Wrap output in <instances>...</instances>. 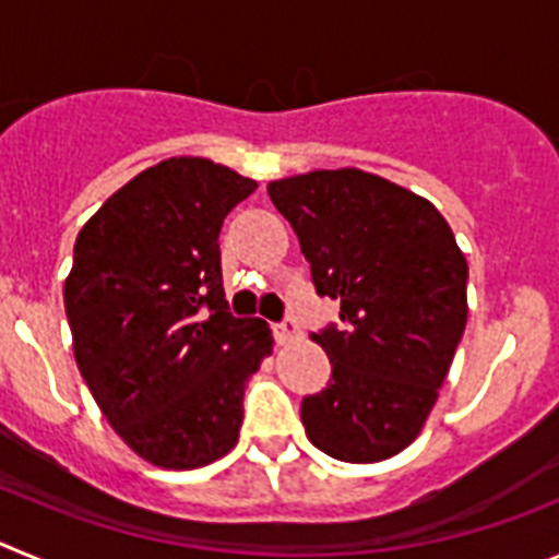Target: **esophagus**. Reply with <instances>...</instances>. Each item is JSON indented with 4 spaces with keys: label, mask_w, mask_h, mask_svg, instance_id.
Instances as JSON below:
<instances>
[{
    "label": "esophagus",
    "mask_w": 559,
    "mask_h": 559,
    "mask_svg": "<svg viewBox=\"0 0 559 559\" xmlns=\"http://www.w3.org/2000/svg\"><path fill=\"white\" fill-rule=\"evenodd\" d=\"M274 338L280 341V344H288V341L299 338V324H296V319H283L280 324H274Z\"/></svg>",
    "instance_id": "esophagus-1"
}]
</instances>
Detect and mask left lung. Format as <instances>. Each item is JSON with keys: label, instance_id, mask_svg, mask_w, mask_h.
<instances>
[{"label": "left lung", "instance_id": "left-lung-1", "mask_svg": "<svg viewBox=\"0 0 559 559\" xmlns=\"http://www.w3.org/2000/svg\"><path fill=\"white\" fill-rule=\"evenodd\" d=\"M316 294L338 324L310 338L333 364L302 400V426L341 462H383L423 431L467 324V260L431 201L374 173L341 167L271 181Z\"/></svg>", "mask_w": 559, "mask_h": 559}]
</instances>
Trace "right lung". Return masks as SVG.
Segmentation results:
<instances>
[{
    "instance_id": "right-lung-1",
    "label": "right lung",
    "mask_w": 559,
    "mask_h": 559,
    "mask_svg": "<svg viewBox=\"0 0 559 559\" xmlns=\"http://www.w3.org/2000/svg\"><path fill=\"white\" fill-rule=\"evenodd\" d=\"M257 181L199 156L133 176L75 240L63 305L88 392L133 453L192 471L235 448L246 380L271 355L263 319L229 313L224 218Z\"/></svg>"
}]
</instances>
